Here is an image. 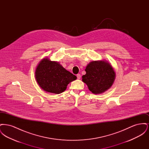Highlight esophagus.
<instances>
[{
    "label": "esophagus",
    "mask_w": 149,
    "mask_h": 149,
    "mask_svg": "<svg viewBox=\"0 0 149 149\" xmlns=\"http://www.w3.org/2000/svg\"><path fill=\"white\" fill-rule=\"evenodd\" d=\"M77 79H80V78H81V75H80V74H77Z\"/></svg>",
    "instance_id": "1"
}]
</instances>
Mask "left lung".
I'll return each instance as SVG.
<instances>
[{
    "instance_id": "1",
    "label": "left lung",
    "mask_w": 149,
    "mask_h": 149,
    "mask_svg": "<svg viewBox=\"0 0 149 149\" xmlns=\"http://www.w3.org/2000/svg\"><path fill=\"white\" fill-rule=\"evenodd\" d=\"M82 80L93 94H99L108 89L113 83L115 72L112 66L104 61H94L85 69Z\"/></svg>"
}]
</instances>
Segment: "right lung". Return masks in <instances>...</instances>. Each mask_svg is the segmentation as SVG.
Returning <instances> with one entry per match:
<instances>
[{
    "instance_id": "add662e5",
    "label": "right lung",
    "mask_w": 149,
    "mask_h": 149,
    "mask_svg": "<svg viewBox=\"0 0 149 149\" xmlns=\"http://www.w3.org/2000/svg\"><path fill=\"white\" fill-rule=\"evenodd\" d=\"M36 79L40 86L47 92L60 94L77 77L58 63L43 58L36 70Z\"/></svg>"
}]
</instances>
